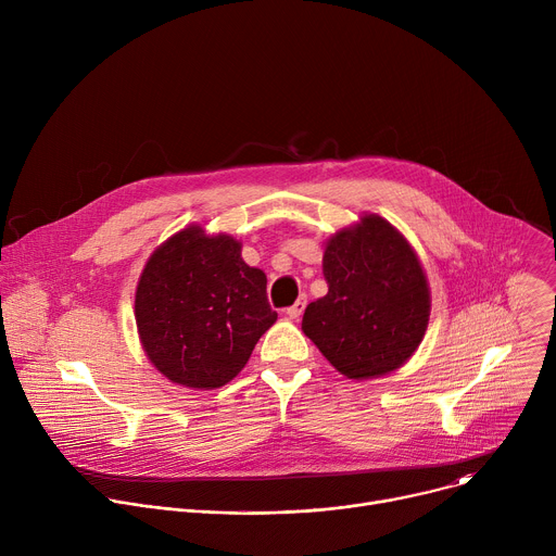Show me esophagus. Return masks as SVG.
Masks as SVG:
<instances>
[{
  "label": "esophagus",
  "instance_id": "1",
  "mask_svg": "<svg viewBox=\"0 0 556 556\" xmlns=\"http://www.w3.org/2000/svg\"><path fill=\"white\" fill-rule=\"evenodd\" d=\"M303 309H305V296H299V299L286 309V316H288V319H299V316L303 314Z\"/></svg>",
  "mask_w": 556,
  "mask_h": 556
}]
</instances>
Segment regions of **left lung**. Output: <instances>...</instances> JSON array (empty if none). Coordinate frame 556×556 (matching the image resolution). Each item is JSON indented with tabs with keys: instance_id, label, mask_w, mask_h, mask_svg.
Wrapping results in <instances>:
<instances>
[{
	"instance_id": "8db88e82",
	"label": "left lung",
	"mask_w": 556,
	"mask_h": 556,
	"mask_svg": "<svg viewBox=\"0 0 556 556\" xmlns=\"http://www.w3.org/2000/svg\"><path fill=\"white\" fill-rule=\"evenodd\" d=\"M328 294L305 307L301 330L352 380L403 367L431 314L425 268L407 237L376 213L337 230L324 249Z\"/></svg>"
}]
</instances>
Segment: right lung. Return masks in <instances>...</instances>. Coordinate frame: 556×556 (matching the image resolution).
<instances>
[{
	"label": "right lung",
	"mask_w": 556,
	"mask_h": 556,
	"mask_svg": "<svg viewBox=\"0 0 556 556\" xmlns=\"http://www.w3.org/2000/svg\"><path fill=\"white\" fill-rule=\"evenodd\" d=\"M134 316L149 363L187 389H217L277 321L266 275L232 235L191 224L157 247L138 279Z\"/></svg>",
	"instance_id": "add662e5"
}]
</instances>
